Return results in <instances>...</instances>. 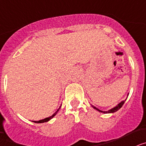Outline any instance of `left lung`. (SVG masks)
Instances as JSON below:
<instances>
[{
  "instance_id": "8db88e82",
  "label": "left lung",
  "mask_w": 146,
  "mask_h": 146,
  "mask_svg": "<svg viewBox=\"0 0 146 146\" xmlns=\"http://www.w3.org/2000/svg\"><path fill=\"white\" fill-rule=\"evenodd\" d=\"M125 101H126V100H124V101L118 103V104H117L116 106L114 107V108H112V109L109 110H108V111H102V110H99V109H98V108H96V107H94V105H91V106H92V108H94V109L96 110H97V111L100 112V113H115V112L118 111V110H119L120 108H121V107L123 106V104H124Z\"/></svg>"
}]
</instances>
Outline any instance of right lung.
<instances>
[{"label":"right lung","mask_w":146,"mask_h":146,"mask_svg":"<svg viewBox=\"0 0 146 146\" xmlns=\"http://www.w3.org/2000/svg\"><path fill=\"white\" fill-rule=\"evenodd\" d=\"M60 107H61V106H60V108H59L57 110V111L55 112V113H54V114H52V115H51V116H50V117H47V118H44V119H42V120H39V121H33V122H34V123H44V122H47V121H50V120H51V119H52V118H53L54 116H55V115L57 114V113H58V111H59V110H60Z\"/></svg>","instance_id":"obj_1"}]
</instances>
